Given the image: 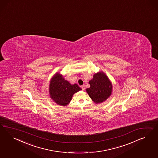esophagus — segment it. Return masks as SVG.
<instances>
[{
	"mask_svg": "<svg viewBox=\"0 0 158 158\" xmlns=\"http://www.w3.org/2000/svg\"><path fill=\"white\" fill-rule=\"evenodd\" d=\"M81 89H82V90H85V88H86V86L85 85H82L81 86Z\"/></svg>",
	"mask_w": 158,
	"mask_h": 158,
	"instance_id": "1",
	"label": "esophagus"
}]
</instances>
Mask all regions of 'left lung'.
Segmentation results:
<instances>
[{
  "instance_id": "left-lung-1",
  "label": "left lung",
  "mask_w": 158,
  "mask_h": 158,
  "mask_svg": "<svg viewBox=\"0 0 158 158\" xmlns=\"http://www.w3.org/2000/svg\"><path fill=\"white\" fill-rule=\"evenodd\" d=\"M89 83L90 87L86 89V92L96 104L105 101L111 95L112 85L104 72L95 73Z\"/></svg>"
}]
</instances>
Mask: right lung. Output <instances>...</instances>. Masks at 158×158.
<instances>
[{
    "label": "right lung",
    "instance_id": "1",
    "mask_svg": "<svg viewBox=\"0 0 158 158\" xmlns=\"http://www.w3.org/2000/svg\"><path fill=\"white\" fill-rule=\"evenodd\" d=\"M81 89L77 84L71 85L57 72L52 78L49 85L51 98L58 105L66 106L72 100V96Z\"/></svg>",
    "mask_w": 158,
    "mask_h": 158
}]
</instances>
